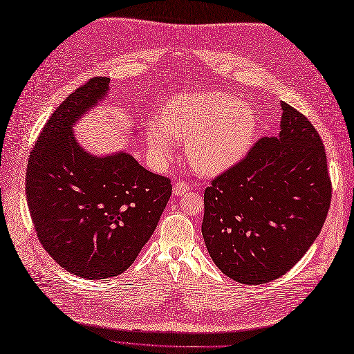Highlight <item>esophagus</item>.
Returning <instances> with one entry per match:
<instances>
[{
  "mask_svg": "<svg viewBox=\"0 0 354 354\" xmlns=\"http://www.w3.org/2000/svg\"><path fill=\"white\" fill-rule=\"evenodd\" d=\"M189 190H190V186L184 181H177V183H174V186H173V194L174 196H183V194H186Z\"/></svg>",
  "mask_w": 354,
  "mask_h": 354,
  "instance_id": "esophagus-1",
  "label": "esophagus"
}]
</instances>
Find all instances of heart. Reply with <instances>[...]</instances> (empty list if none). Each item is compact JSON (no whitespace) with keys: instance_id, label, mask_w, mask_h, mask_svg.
I'll return each mask as SVG.
<instances>
[{"instance_id":"1","label":"heart","mask_w":354,"mask_h":354,"mask_svg":"<svg viewBox=\"0 0 354 354\" xmlns=\"http://www.w3.org/2000/svg\"><path fill=\"white\" fill-rule=\"evenodd\" d=\"M257 132V118L241 100L223 92L176 96L165 105L161 120L147 128V145L158 167L171 160L176 140H187L186 158L196 171L222 173L249 149Z\"/></svg>"}]
</instances>
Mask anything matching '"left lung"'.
I'll return each instance as SVG.
<instances>
[{
  "instance_id": "obj_1",
  "label": "left lung",
  "mask_w": 354,
  "mask_h": 354,
  "mask_svg": "<svg viewBox=\"0 0 354 354\" xmlns=\"http://www.w3.org/2000/svg\"><path fill=\"white\" fill-rule=\"evenodd\" d=\"M281 131L205 192L201 233L209 255L233 281H274L304 257L326 222L331 181L313 124L282 102Z\"/></svg>"
}]
</instances>
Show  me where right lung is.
Instances as JSON below:
<instances>
[{
    "label": "right lung",
    "mask_w": 354,
    "mask_h": 354,
    "mask_svg": "<svg viewBox=\"0 0 354 354\" xmlns=\"http://www.w3.org/2000/svg\"><path fill=\"white\" fill-rule=\"evenodd\" d=\"M109 77H93L67 96L31 149L27 203L47 254L86 279L116 277L132 265L156 230L171 196L167 177L131 154L93 156L73 125L109 92Z\"/></svg>",
    "instance_id": "add662e5"
}]
</instances>
